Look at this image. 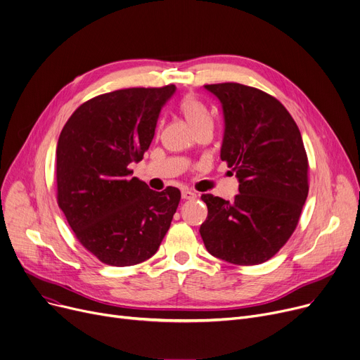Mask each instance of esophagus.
I'll use <instances>...</instances> for the list:
<instances>
[{"mask_svg":"<svg viewBox=\"0 0 360 360\" xmlns=\"http://www.w3.org/2000/svg\"><path fill=\"white\" fill-rule=\"evenodd\" d=\"M181 198L183 199H186V200H195L196 198H198V195H196V193L195 191H193V190H183L181 191Z\"/></svg>","mask_w":360,"mask_h":360,"instance_id":"1","label":"esophagus"}]
</instances>
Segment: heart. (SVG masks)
Here are the masks:
<instances>
[{"label": "heart", "instance_id": "b5f03b06", "mask_svg": "<svg viewBox=\"0 0 360 360\" xmlns=\"http://www.w3.org/2000/svg\"><path fill=\"white\" fill-rule=\"evenodd\" d=\"M179 109L195 131L212 124V115L209 112V109L196 96H184L179 103Z\"/></svg>", "mask_w": 360, "mask_h": 360}]
</instances>
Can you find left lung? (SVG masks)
<instances>
[{"mask_svg":"<svg viewBox=\"0 0 360 360\" xmlns=\"http://www.w3.org/2000/svg\"><path fill=\"white\" fill-rule=\"evenodd\" d=\"M222 103L220 158L236 173L232 202L202 195L206 250L235 265L272 258L295 231L309 195V160L300 129L274 96L233 82L205 85Z\"/></svg>","mask_w":360,"mask_h":360,"instance_id":"8db88e82","label":"left lung"}]
</instances>
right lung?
<instances>
[{
	"label": "right lung",
	"instance_id": "add662e5",
	"mask_svg": "<svg viewBox=\"0 0 360 360\" xmlns=\"http://www.w3.org/2000/svg\"><path fill=\"white\" fill-rule=\"evenodd\" d=\"M176 86L128 88L82 103L56 148L58 205L75 236L101 262L129 266L151 258L181 193L154 191L128 165L148 150L160 110Z\"/></svg>",
	"mask_w": 360,
	"mask_h": 360
}]
</instances>
